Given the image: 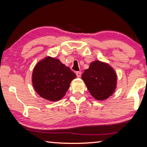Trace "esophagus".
<instances>
[{
	"instance_id": "esophagus-1",
	"label": "esophagus",
	"mask_w": 147,
	"mask_h": 147,
	"mask_svg": "<svg viewBox=\"0 0 147 147\" xmlns=\"http://www.w3.org/2000/svg\"><path fill=\"white\" fill-rule=\"evenodd\" d=\"M81 74H82V73H81V71L76 72V76H77V77H80Z\"/></svg>"
}]
</instances>
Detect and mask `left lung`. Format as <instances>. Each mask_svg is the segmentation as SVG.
<instances>
[{
  "mask_svg": "<svg viewBox=\"0 0 147 147\" xmlns=\"http://www.w3.org/2000/svg\"><path fill=\"white\" fill-rule=\"evenodd\" d=\"M82 79L91 95L97 100H105L113 95L116 87L115 71L105 63L95 61L82 74Z\"/></svg>",
  "mask_w": 147,
  "mask_h": 147,
  "instance_id": "8db88e82",
  "label": "left lung"
}]
</instances>
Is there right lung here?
<instances>
[{"instance_id": "obj_1", "label": "right lung", "mask_w": 147, "mask_h": 147, "mask_svg": "<svg viewBox=\"0 0 147 147\" xmlns=\"http://www.w3.org/2000/svg\"><path fill=\"white\" fill-rule=\"evenodd\" d=\"M76 74L59 59L46 57L34 67L32 82L34 90L42 98L56 101L63 97Z\"/></svg>"}]
</instances>
